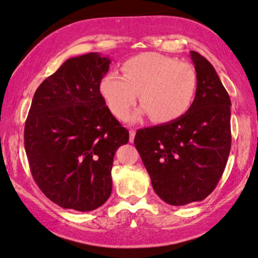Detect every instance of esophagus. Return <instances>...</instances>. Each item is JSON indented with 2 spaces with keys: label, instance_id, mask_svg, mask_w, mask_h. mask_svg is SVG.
<instances>
[{
  "label": "esophagus",
  "instance_id": "esophagus-1",
  "mask_svg": "<svg viewBox=\"0 0 258 258\" xmlns=\"http://www.w3.org/2000/svg\"><path fill=\"white\" fill-rule=\"evenodd\" d=\"M135 134H136L135 129H130V130H129V141H130V142H133V141H134Z\"/></svg>",
  "mask_w": 258,
  "mask_h": 258
}]
</instances>
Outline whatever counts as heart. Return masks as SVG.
I'll return each instance as SVG.
<instances>
[{
    "instance_id": "heart-1",
    "label": "heart",
    "mask_w": 258,
    "mask_h": 258,
    "mask_svg": "<svg viewBox=\"0 0 258 258\" xmlns=\"http://www.w3.org/2000/svg\"><path fill=\"white\" fill-rule=\"evenodd\" d=\"M123 76L110 72L100 80L99 90L114 116L125 118L140 94V114L155 123L173 122L186 113L195 98L197 78L189 63L147 52L122 66Z\"/></svg>"
}]
</instances>
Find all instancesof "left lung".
Returning <instances> with one entry per match:
<instances>
[{"label":"left lung","mask_w":258,"mask_h":258,"mask_svg":"<svg viewBox=\"0 0 258 258\" xmlns=\"http://www.w3.org/2000/svg\"><path fill=\"white\" fill-rule=\"evenodd\" d=\"M197 87L190 109L180 118L139 129L134 144L163 201L184 206L212 194L231 151V100L214 67L190 52Z\"/></svg>","instance_id":"obj_1"}]
</instances>
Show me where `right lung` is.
<instances>
[{
	"mask_svg": "<svg viewBox=\"0 0 258 258\" xmlns=\"http://www.w3.org/2000/svg\"><path fill=\"white\" fill-rule=\"evenodd\" d=\"M110 62L97 52L67 59L32 99L24 135L31 173L64 209L90 212L107 201L114 152L129 141L99 90Z\"/></svg>",
	"mask_w": 258,
	"mask_h": 258,
	"instance_id": "add662e5",
	"label": "right lung"
}]
</instances>
